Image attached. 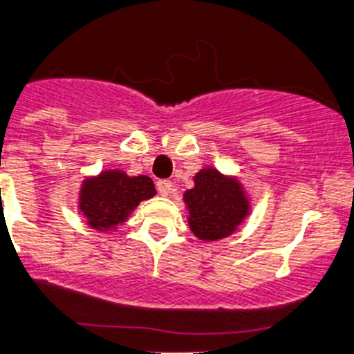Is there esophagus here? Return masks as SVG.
I'll use <instances>...</instances> for the list:
<instances>
[{"label": "esophagus", "mask_w": 354, "mask_h": 354, "mask_svg": "<svg viewBox=\"0 0 354 354\" xmlns=\"http://www.w3.org/2000/svg\"><path fill=\"white\" fill-rule=\"evenodd\" d=\"M171 190H173V183H171L169 180H158L157 181V192L160 194V196H169Z\"/></svg>", "instance_id": "1"}]
</instances>
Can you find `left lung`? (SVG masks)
Returning <instances> with one entry per match:
<instances>
[{"mask_svg":"<svg viewBox=\"0 0 354 354\" xmlns=\"http://www.w3.org/2000/svg\"><path fill=\"white\" fill-rule=\"evenodd\" d=\"M196 187L183 196L188 206V223L199 239L216 241L230 236L248 214V203L239 183L216 169L196 174Z\"/></svg>","mask_w":354,"mask_h":354,"instance_id":"8db88e82","label":"left lung"}]
</instances>
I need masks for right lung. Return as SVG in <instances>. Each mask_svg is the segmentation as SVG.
Here are the masks:
<instances>
[{
    "label": "right lung",
    "mask_w": 354,
    "mask_h": 354,
    "mask_svg": "<svg viewBox=\"0 0 354 354\" xmlns=\"http://www.w3.org/2000/svg\"><path fill=\"white\" fill-rule=\"evenodd\" d=\"M155 196L153 181L148 176L129 178L122 171H108L82 187L80 209L88 225L111 230L122 223L141 201Z\"/></svg>",
    "instance_id": "add662e5"
}]
</instances>
